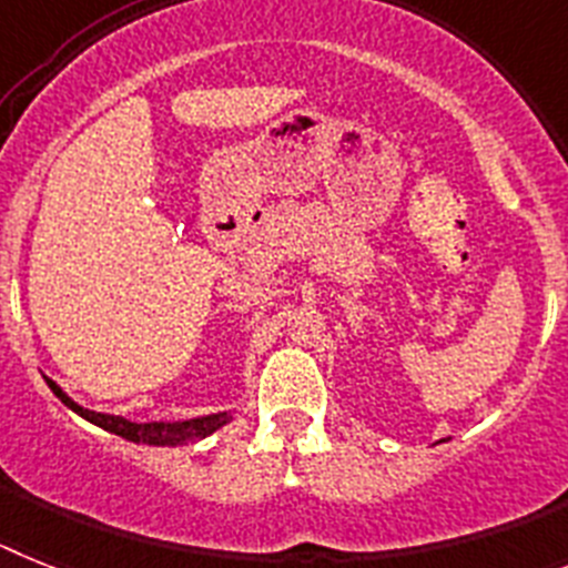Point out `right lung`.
Listing matches in <instances>:
<instances>
[{
    "label": "right lung",
    "mask_w": 568,
    "mask_h": 568,
    "mask_svg": "<svg viewBox=\"0 0 568 568\" xmlns=\"http://www.w3.org/2000/svg\"><path fill=\"white\" fill-rule=\"evenodd\" d=\"M48 386L51 392L57 394L59 400L65 403L71 412H77L79 417H85V420L97 423L100 428L111 434H120L125 440L131 443H145V446H189V443L200 440V437H209L211 432H216L220 426L231 420L229 412H220V414H209V417H196V420H185V423H131L125 417H116V414H100V412H91V408H82L68 397L62 388L48 379Z\"/></svg>",
    "instance_id": "right-lung-1"
}]
</instances>
